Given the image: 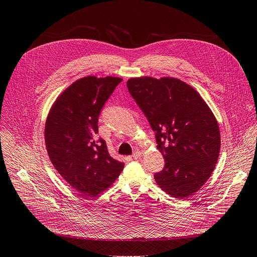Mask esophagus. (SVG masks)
<instances>
[{"instance_id":"obj_1","label":"esophagus","mask_w":257,"mask_h":257,"mask_svg":"<svg viewBox=\"0 0 257 257\" xmlns=\"http://www.w3.org/2000/svg\"><path fill=\"white\" fill-rule=\"evenodd\" d=\"M142 155H143V153L141 151H137L132 155V157H133V159H140L142 157Z\"/></svg>"}]
</instances>
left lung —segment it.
<instances>
[{
    "label": "left lung",
    "instance_id": "1",
    "mask_svg": "<svg viewBox=\"0 0 257 257\" xmlns=\"http://www.w3.org/2000/svg\"><path fill=\"white\" fill-rule=\"evenodd\" d=\"M127 86L166 159L165 169L154 175L157 185L180 200L194 195L211 176L220 155V129L209 106L177 78L137 77Z\"/></svg>",
    "mask_w": 257,
    "mask_h": 257
}]
</instances>
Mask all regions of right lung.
I'll list each match as a JSON object with an SVG mask.
<instances>
[{
	"instance_id": "1",
	"label": "right lung",
	"mask_w": 257,
	"mask_h": 257,
	"mask_svg": "<svg viewBox=\"0 0 257 257\" xmlns=\"http://www.w3.org/2000/svg\"><path fill=\"white\" fill-rule=\"evenodd\" d=\"M121 80L81 78L59 94L47 116L45 142L51 163L84 197L106 191L125 166L109 155L103 140L96 141L100 111Z\"/></svg>"
}]
</instances>
